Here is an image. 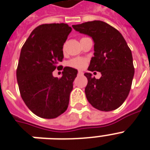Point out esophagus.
<instances>
[{
	"mask_svg": "<svg viewBox=\"0 0 150 150\" xmlns=\"http://www.w3.org/2000/svg\"><path fill=\"white\" fill-rule=\"evenodd\" d=\"M82 75H83V73L82 71H79L78 72V76H82Z\"/></svg>",
	"mask_w": 150,
	"mask_h": 150,
	"instance_id": "obj_1",
	"label": "esophagus"
}]
</instances>
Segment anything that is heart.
Segmentation results:
<instances>
[{
    "instance_id": "1",
    "label": "heart",
    "mask_w": 150,
    "mask_h": 150,
    "mask_svg": "<svg viewBox=\"0 0 150 150\" xmlns=\"http://www.w3.org/2000/svg\"><path fill=\"white\" fill-rule=\"evenodd\" d=\"M87 64V60L83 58L76 57V58L72 59L69 62V66L75 69H83L85 67Z\"/></svg>"
}]
</instances>
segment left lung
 <instances>
[{
  "label": "left lung",
  "instance_id": "obj_1",
  "mask_svg": "<svg viewBox=\"0 0 150 150\" xmlns=\"http://www.w3.org/2000/svg\"><path fill=\"white\" fill-rule=\"evenodd\" d=\"M72 27L92 38L94 52L88 70L101 74L100 79L92 77L91 73L84 74L88 81L85 87L87 100L100 111L115 110L131 89L135 73L131 50L122 35L106 22L87 21Z\"/></svg>",
  "mask_w": 150,
  "mask_h": 150
}]
</instances>
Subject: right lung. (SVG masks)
Returning <instances> with one entry per match:
<instances>
[{
	"mask_svg": "<svg viewBox=\"0 0 150 150\" xmlns=\"http://www.w3.org/2000/svg\"><path fill=\"white\" fill-rule=\"evenodd\" d=\"M72 31L67 24H44L35 28L21 48L17 81L24 102L42 118H55L66 111L77 70L63 68L60 79L52 72L61 66L64 42Z\"/></svg>",
	"mask_w": 150,
	"mask_h": 150,
	"instance_id": "right-lung-1",
	"label": "right lung"
}]
</instances>
